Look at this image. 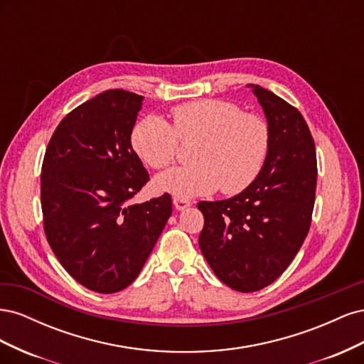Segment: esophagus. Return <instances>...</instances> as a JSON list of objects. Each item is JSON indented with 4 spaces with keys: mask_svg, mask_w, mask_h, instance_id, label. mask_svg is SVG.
<instances>
[{
    "mask_svg": "<svg viewBox=\"0 0 364 364\" xmlns=\"http://www.w3.org/2000/svg\"><path fill=\"white\" fill-rule=\"evenodd\" d=\"M173 205H174L176 209H178V211H183V209H186L191 205V202L186 200V199H182V197H174Z\"/></svg>",
    "mask_w": 364,
    "mask_h": 364,
    "instance_id": "34e87169",
    "label": "esophagus"
}]
</instances>
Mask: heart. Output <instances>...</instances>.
I'll use <instances>...</instances> for the list:
<instances>
[{
	"label": "heart",
	"mask_w": 364,
	"mask_h": 364,
	"mask_svg": "<svg viewBox=\"0 0 364 364\" xmlns=\"http://www.w3.org/2000/svg\"><path fill=\"white\" fill-rule=\"evenodd\" d=\"M173 127L150 115L132 130V147L153 168H164L178 155L179 141H194L193 164L156 176L155 186L182 199L222 190L232 194L257 179L269 153V126L225 100H197L176 106Z\"/></svg>",
	"instance_id": "b5f03b06"
}]
</instances>
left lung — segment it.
I'll return each mask as SVG.
<instances>
[{"mask_svg":"<svg viewBox=\"0 0 364 364\" xmlns=\"http://www.w3.org/2000/svg\"><path fill=\"white\" fill-rule=\"evenodd\" d=\"M266 115L270 142L257 179L226 200L199 202V246L217 278L237 291L267 287L299 252L311 225L317 162L314 141L296 107L247 85Z\"/></svg>","mask_w":364,"mask_h":364,"instance_id":"8db88e82","label":"left lung"}]
</instances>
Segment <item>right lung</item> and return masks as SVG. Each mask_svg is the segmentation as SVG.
<instances>
[{
	"label": "right lung",
	"mask_w": 364,
	"mask_h": 364,
	"mask_svg": "<svg viewBox=\"0 0 364 364\" xmlns=\"http://www.w3.org/2000/svg\"><path fill=\"white\" fill-rule=\"evenodd\" d=\"M142 102L109 90L77 106L54 130L42 164L48 243L63 269L97 293L136 279L173 211L168 194L129 203L149 181L130 142Z\"/></svg>",
	"instance_id": "right-lung-1"
}]
</instances>
